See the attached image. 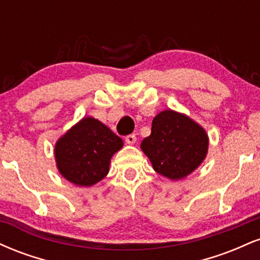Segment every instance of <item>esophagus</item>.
<instances>
[{
  "label": "esophagus",
  "instance_id": "obj_1",
  "mask_svg": "<svg viewBox=\"0 0 260 260\" xmlns=\"http://www.w3.org/2000/svg\"><path fill=\"white\" fill-rule=\"evenodd\" d=\"M124 139H126V143H127V144H131V145L134 144V143L137 142V137H136V134H129V136H127L126 138H124Z\"/></svg>",
  "mask_w": 260,
  "mask_h": 260
}]
</instances>
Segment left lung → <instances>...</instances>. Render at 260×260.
I'll return each instance as SVG.
<instances>
[{
  "label": "left lung",
  "mask_w": 260,
  "mask_h": 260,
  "mask_svg": "<svg viewBox=\"0 0 260 260\" xmlns=\"http://www.w3.org/2000/svg\"><path fill=\"white\" fill-rule=\"evenodd\" d=\"M208 147L204 128L172 110L155 116L151 134L140 144L155 171L174 181L192 174L207 156Z\"/></svg>",
  "instance_id": "left-lung-1"
}]
</instances>
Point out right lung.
I'll use <instances>...</instances> for the list:
<instances>
[{
	"instance_id": "obj_1",
	"label": "right lung",
	"mask_w": 260,
	"mask_h": 260,
	"mask_svg": "<svg viewBox=\"0 0 260 260\" xmlns=\"http://www.w3.org/2000/svg\"><path fill=\"white\" fill-rule=\"evenodd\" d=\"M122 147V139L109 127L84 117L56 142V165L71 183L89 187L109 174L110 160Z\"/></svg>"
}]
</instances>
